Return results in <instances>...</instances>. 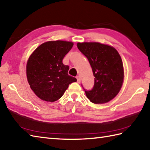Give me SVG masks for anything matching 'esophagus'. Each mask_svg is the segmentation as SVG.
<instances>
[{
  "mask_svg": "<svg viewBox=\"0 0 150 150\" xmlns=\"http://www.w3.org/2000/svg\"><path fill=\"white\" fill-rule=\"evenodd\" d=\"M77 82L79 83H81V77H80V76H77Z\"/></svg>",
  "mask_w": 150,
  "mask_h": 150,
  "instance_id": "1",
  "label": "esophagus"
}]
</instances>
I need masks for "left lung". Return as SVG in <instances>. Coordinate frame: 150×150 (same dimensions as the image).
Instances as JSON below:
<instances>
[{"label":"left lung","instance_id":"1","mask_svg":"<svg viewBox=\"0 0 150 150\" xmlns=\"http://www.w3.org/2000/svg\"><path fill=\"white\" fill-rule=\"evenodd\" d=\"M77 47L87 58L94 76V86L85 90L87 98L95 104H102L115 98L124 81V66L116 49L98 42L78 43Z\"/></svg>","mask_w":150,"mask_h":150}]
</instances>
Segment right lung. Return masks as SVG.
<instances>
[{
    "label": "right lung",
    "instance_id": "add662e5",
    "mask_svg": "<svg viewBox=\"0 0 150 150\" xmlns=\"http://www.w3.org/2000/svg\"><path fill=\"white\" fill-rule=\"evenodd\" d=\"M73 45L70 42L51 41L40 45L29 57L26 64L27 80L32 91L42 100H58L69 84L77 81L67 73L69 67L62 63Z\"/></svg>",
    "mask_w": 150,
    "mask_h": 150
}]
</instances>
